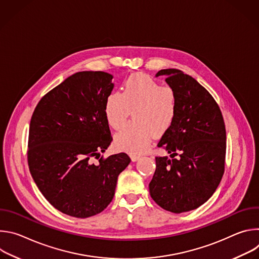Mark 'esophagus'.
Instances as JSON below:
<instances>
[{
    "label": "esophagus",
    "mask_w": 259,
    "mask_h": 259,
    "mask_svg": "<svg viewBox=\"0 0 259 259\" xmlns=\"http://www.w3.org/2000/svg\"><path fill=\"white\" fill-rule=\"evenodd\" d=\"M130 158H131V160L133 162H136V161H138L140 159V156H138V155H130Z\"/></svg>",
    "instance_id": "obj_1"
}]
</instances>
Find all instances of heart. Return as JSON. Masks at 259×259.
<instances>
[{"mask_svg":"<svg viewBox=\"0 0 259 259\" xmlns=\"http://www.w3.org/2000/svg\"><path fill=\"white\" fill-rule=\"evenodd\" d=\"M131 110L134 122L116 134L115 143L122 151L141 154L155 135L161 136L172 127L178 110L177 94L150 76L132 75L124 81L122 93L113 91L106 96L103 107L107 123L116 130L126 123Z\"/></svg>","mask_w":259,"mask_h":259,"instance_id":"1","label":"heart"}]
</instances>
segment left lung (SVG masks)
<instances>
[{"label":"left lung","instance_id":"8db88e82","mask_svg":"<svg viewBox=\"0 0 259 259\" xmlns=\"http://www.w3.org/2000/svg\"><path fill=\"white\" fill-rule=\"evenodd\" d=\"M156 76L167 77V84L177 94L178 110L172 127L158 143L171 159L156 157L150 194L167 211L188 212L207 202L223 178L226 125L213 96L194 78L175 68L161 69Z\"/></svg>","mask_w":259,"mask_h":259}]
</instances>
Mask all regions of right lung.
Wrapping results in <instances>:
<instances>
[{"mask_svg":"<svg viewBox=\"0 0 259 259\" xmlns=\"http://www.w3.org/2000/svg\"><path fill=\"white\" fill-rule=\"evenodd\" d=\"M112 79L104 71H79L45 94L30 119V174L46 200L72 217L103 211L131 162L125 153L100 156L113 140L103 112Z\"/></svg>","mask_w":259,"mask_h":259,"instance_id":"add662e5","label":"right lung"}]
</instances>
